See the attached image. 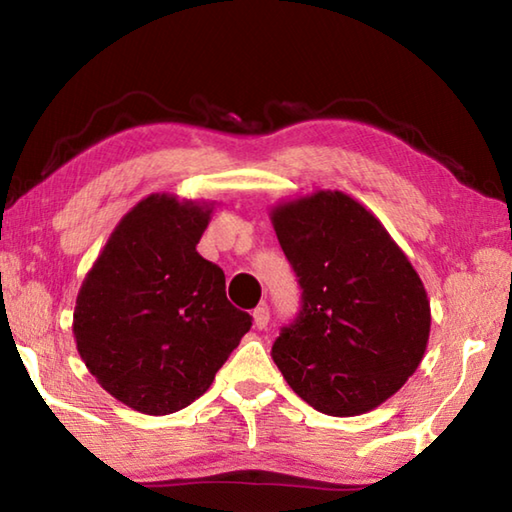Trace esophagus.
Here are the masks:
<instances>
[{
    "label": "esophagus",
    "mask_w": 512,
    "mask_h": 512,
    "mask_svg": "<svg viewBox=\"0 0 512 512\" xmlns=\"http://www.w3.org/2000/svg\"><path fill=\"white\" fill-rule=\"evenodd\" d=\"M268 320H271V311H268L266 305H259L255 311H253V323L257 329H266Z\"/></svg>",
    "instance_id": "1"
}]
</instances>
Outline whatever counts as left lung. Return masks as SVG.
Listing matches in <instances>:
<instances>
[{"mask_svg":"<svg viewBox=\"0 0 512 512\" xmlns=\"http://www.w3.org/2000/svg\"><path fill=\"white\" fill-rule=\"evenodd\" d=\"M271 223L302 287L273 343L287 384L316 411L361 415L406 384L431 329L427 289L375 214L339 189L282 201Z\"/></svg>","mask_w":512,"mask_h":512,"instance_id":"1","label":"left lung"}]
</instances>
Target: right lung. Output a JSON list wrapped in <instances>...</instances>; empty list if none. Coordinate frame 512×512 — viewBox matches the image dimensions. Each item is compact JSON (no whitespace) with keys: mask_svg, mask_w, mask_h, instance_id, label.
I'll use <instances>...</instances> for the list:
<instances>
[{"mask_svg":"<svg viewBox=\"0 0 512 512\" xmlns=\"http://www.w3.org/2000/svg\"><path fill=\"white\" fill-rule=\"evenodd\" d=\"M214 201L151 194L115 225L76 296L81 359L121 404L146 415L185 409L212 386L250 316L225 275L198 255Z\"/></svg>","mask_w":512,"mask_h":512,"instance_id":"add662e5","label":"right lung"}]
</instances>
